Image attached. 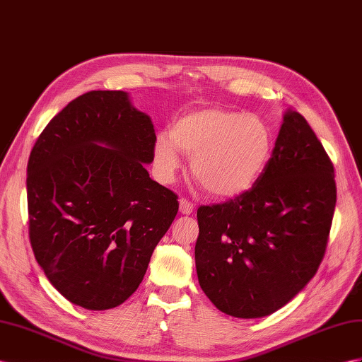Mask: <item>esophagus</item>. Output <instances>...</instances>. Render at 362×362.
<instances>
[{
  "label": "esophagus",
  "instance_id": "obj_1",
  "mask_svg": "<svg viewBox=\"0 0 362 362\" xmlns=\"http://www.w3.org/2000/svg\"><path fill=\"white\" fill-rule=\"evenodd\" d=\"M179 208H180L182 214H185V216H189L191 212L194 211V205H192V203H191L189 200L185 199V197H182V199L179 200Z\"/></svg>",
  "mask_w": 362,
  "mask_h": 362
}]
</instances>
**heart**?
<instances>
[{
  "mask_svg": "<svg viewBox=\"0 0 362 362\" xmlns=\"http://www.w3.org/2000/svg\"><path fill=\"white\" fill-rule=\"evenodd\" d=\"M274 148L263 119L226 108H206L182 117L171 134H159L154 160L163 177L179 168V151L191 157V174L209 196L234 199L252 188Z\"/></svg>",
  "mask_w": 362,
  "mask_h": 362,
  "instance_id": "b5f03b06",
  "label": "heart"
}]
</instances>
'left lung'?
<instances>
[{"label": "left lung", "instance_id": "1", "mask_svg": "<svg viewBox=\"0 0 362 362\" xmlns=\"http://www.w3.org/2000/svg\"><path fill=\"white\" fill-rule=\"evenodd\" d=\"M335 205L330 157L308 120L289 110L252 188L197 209L202 291L235 318L281 309L317 274Z\"/></svg>", "mask_w": 362, "mask_h": 362}]
</instances>
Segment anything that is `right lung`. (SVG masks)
<instances>
[{"mask_svg": "<svg viewBox=\"0 0 362 362\" xmlns=\"http://www.w3.org/2000/svg\"><path fill=\"white\" fill-rule=\"evenodd\" d=\"M154 145L151 119L120 90L73 99L35 142L27 163L30 245L70 303L113 309L144 280L179 211L177 194L144 166Z\"/></svg>", "mask_w": 362, "mask_h": 362, "instance_id": "1", "label": "right lung"}]
</instances>
